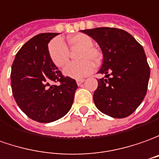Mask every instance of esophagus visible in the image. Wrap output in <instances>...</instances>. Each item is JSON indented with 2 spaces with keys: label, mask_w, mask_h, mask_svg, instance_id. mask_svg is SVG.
<instances>
[{
  "label": "esophagus",
  "mask_w": 159,
  "mask_h": 159,
  "mask_svg": "<svg viewBox=\"0 0 159 159\" xmlns=\"http://www.w3.org/2000/svg\"><path fill=\"white\" fill-rule=\"evenodd\" d=\"M84 82V79H78L76 80V84H77V85H81V84H83Z\"/></svg>",
  "instance_id": "obj_1"
}]
</instances>
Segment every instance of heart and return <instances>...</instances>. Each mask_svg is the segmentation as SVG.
<instances>
[{
	"mask_svg": "<svg viewBox=\"0 0 159 159\" xmlns=\"http://www.w3.org/2000/svg\"><path fill=\"white\" fill-rule=\"evenodd\" d=\"M68 43L72 48H80L77 55L79 61H72L63 69V74L74 79H81L91 74L94 63L101 61V53L93 47L94 42L90 36L85 34H77L70 36ZM48 55L53 63L57 67H62L69 60V48L65 43L59 37L54 38L48 43Z\"/></svg>",
	"mask_w": 159,
	"mask_h": 159,
	"instance_id": "b5f03b06",
	"label": "heart"
}]
</instances>
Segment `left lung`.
<instances>
[{"instance_id": "left-lung-1", "label": "left lung", "mask_w": 159, "mask_h": 159, "mask_svg": "<svg viewBox=\"0 0 159 159\" xmlns=\"http://www.w3.org/2000/svg\"><path fill=\"white\" fill-rule=\"evenodd\" d=\"M100 46L103 56L93 100L103 114L124 118L132 114L146 95L150 67L143 47L128 32L116 28L82 30Z\"/></svg>"}]
</instances>
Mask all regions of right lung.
Listing matches in <instances>:
<instances>
[{
  "instance_id": "1",
  "label": "right lung",
  "mask_w": 159,
  "mask_h": 159,
  "mask_svg": "<svg viewBox=\"0 0 159 159\" xmlns=\"http://www.w3.org/2000/svg\"><path fill=\"white\" fill-rule=\"evenodd\" d=\"M57 34L34 36L20 48L12 64L11 88L16 103L39 123H50L65 116L77 89L75 80L61 75L48 55V43Z\"/></svg>"
}]
</instances>
